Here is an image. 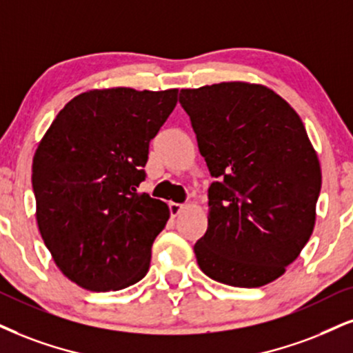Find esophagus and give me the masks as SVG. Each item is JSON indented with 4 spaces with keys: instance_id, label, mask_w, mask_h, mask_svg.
Masks as SVG:
<instances>
[{
    "instance_id": "1",
    "label": "esophagus",
    "mask_w": 353,
    "mask_h": 353,
    "mask_svg": "<svg viewBox=\"0 0 353 353\" xmlns=\"http://www.w3.org/2000/svg\"><path fill=\"white\" fill-rule=\"evenodd\" d=\"M168 208H170V214H172L173 217H176L178 214H180L181 211L185 210V204L181 203H168Z\"/></svg>"
}]
</instances>
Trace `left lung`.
Wrapping results in <instances>:
<instances>
[{
  "label": "left lung",
  "mask_w": 353,
  "mask_h": 353,
  "mask_svg": "<svg viewBox=\"0 0 353 353\" xmlns=\"http://www.w3.org/2000/svg\"><path fill=\"white\" fill-rule=\"evenodd\" d=\"M180 104L216 180L199 268L237 288L276 280L316 223L323 176L303 121L275 91L242 81L181 90Z\"/></svg>",
  "instance_id": "8db88e82"
}]
</instances>
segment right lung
Here are the masks:
<instances>
[{
    "label": "right lung",
    "instance_id": "add662e5",
    "mask_svg": "<svg viewBox=\"0 0 353 353\" xmlns=\"http://www.w3.org/2000/svg\"><path fill=\"white\" fill-rule=\"evenodd\" d=\"M178 90H93L65 104L32 160L37 225L57 267L81 288L141 281L170 211L139 194L149 143L176 106Z\"/></svg>",
    "mask_w": 353,
    "mask_h": 353
}]
</instances>
